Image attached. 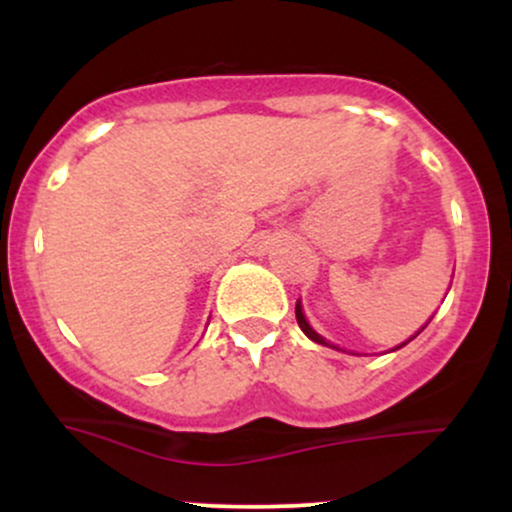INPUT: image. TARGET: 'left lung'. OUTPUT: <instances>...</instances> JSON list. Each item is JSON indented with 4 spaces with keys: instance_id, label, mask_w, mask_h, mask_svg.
I'll list each match as a JSON object with an SVG mask.
<instances>
[{
    "instance_id": "8db88e82",
    "label": "left lung",
    "mask_w": 512,
    "mask_h": 512,
    "mask_svg": "<svg viewBox=\"0 0 512 512\" xmlns=\"http://www.w3.org/2000/svg\"><path fill=\"white\" fill-rule=\"evenodd\" d=\"M450 284H452V281H450ZM448 291H450V289H448ZM296 320H298V327H301L303 334H305V337L310 339V342H315V344H322V346H330V349H334V351H344V349H339L337 344L327 342V339L322 337L320 332H315V330H313V325H310V322H308V317H305V313H303V303H301V298H298V301H296ZM428 322H431V320H428ZM428 322H426V325H428ZM426 325H424V327H426ZM424 327H421V330L416 332V334H421V332H424ZM416 334H414V337H416ZM414 337H409L407 342H402V344L395 346V349H390V351H397V349H402V346H407V344H409L411 339H414ZM346 354H351V356H358V354H354V351H346Z\"/></svg>"
}]
</instances>
